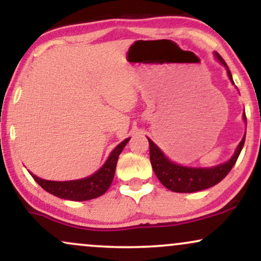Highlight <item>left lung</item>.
<instances>
[{
    "instance_id": "obj_1",
    "label": "left lung",
    "mask_w": 261,
    "mask_h": 261,
    "mask_svg": "<svg viewBox=\"0 0 261 261\" xmlns=\"http://www.w3.org/2000/svg\"><path fill=\"white\" fill-rule=\"evenodd\" d=\"M215 56L227 68V73H228L230 82L233 83L232 74H230L228 66L224 62V60L217 53H215ZM243 119L247 122L245 113L243 114ZM244 141L245 135L239 142L238 147H237L234 154L230 157V160L227 161L226 163L212 167V168H190V167H182L180 164L173 163L154 145L153 141L148 139L149 160H151L154 174L168 190L175 191V193H195V191L205 190V189L214 187L228 174L236 164L237 160H238L239 154H241L242 148L244 146Z\"/></svg>"
}]
</instances>
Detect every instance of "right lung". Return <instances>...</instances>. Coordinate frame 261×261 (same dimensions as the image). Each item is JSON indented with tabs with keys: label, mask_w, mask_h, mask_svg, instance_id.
Listing matches in <instances>:
<instances>
[{
	"label": "right lung",
	"mask_w": 261,
	"mask_h": 261,
	"mask_svg": "<svg viewBox=\"0 0 261 261\" xmlns=\"http://www.w3.org/2000/svg\"><path fill=\"white\" fill-rule=\"evenodd\" d=\"M128 140L130 139L124 140L121 143H119L109 154L103 167L91 176L68 181L45 180L34 174H32V176L44 190L60 197V199L72 200V201H86V200L95 199V197L103 195L109 189L114 179V174H115L119 154L126 146Z\"/></svg>",
	"instance_id": "right-lung-1"
}]
</instances>
